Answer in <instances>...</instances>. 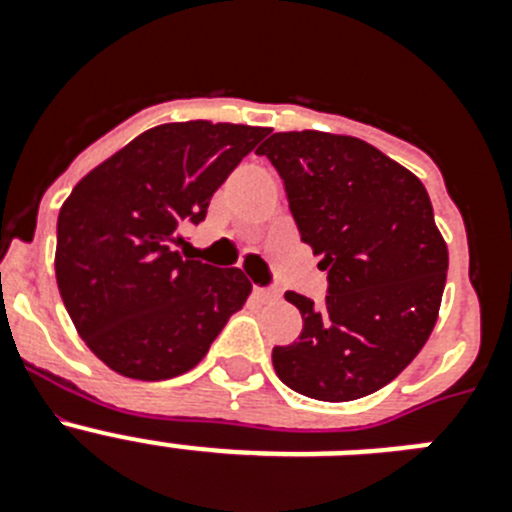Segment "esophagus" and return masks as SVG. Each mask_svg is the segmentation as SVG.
Listing matches in <instances>:
<instances>
[{
    "mask_svg": "<svg viewBox=\"0 0 512 512\" xmlns=\"http://www.w3.org/2000/svg\"><path fill=\"white\" fill-rule=\"evenodd\" d=\"M256 297H259L261 302H274V300H279V292L277 289H264V287H256Z\"/></svg>",
    "mask_w": 512,
    "mask_h": 512,
    "instance_id": "obj_1",
    "label": "esophagus"
}]
</instances>
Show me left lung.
<instances>
[{
  "label": "left lung",
  "instance_id": "8db88e82",
  "mask_svg": "<svg viewBox=\"0 0 512 512\" xmlns=\"http://www.w3.org/2000/svg\"><path fill=\"white\" fill-rule=\"evenodd\" d=\"M256 153L277 166L302 243L330 282L323 307L284 295L302 333L271 351L274 372L323 402L382 390L418 356L441 310L449 248L431 197L413 171L354 135L289 130Z\"/></svg>",
  "mask_w": 512,
  "mask_h": 512
}]
</instances>
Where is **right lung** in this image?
Returning <instances> with one entry per match:
<instances>
[{"instance_id": "obj_1", "label": "right lung", "mask_w": 512, "mask_h": 512, "mask_svg": "<svg viewBox=\"0 0 512 512\" xmlns=\"http://www.w3.org/2000/svg\"><path fill=\"white\" fill-rule=\"evenodd\" d=\"M269 128L166 122L94 166L58 212L56 282L76 333L112 372L158 382L189 372L251 282L171 251Z\"/></svg>"}]
</instances>
